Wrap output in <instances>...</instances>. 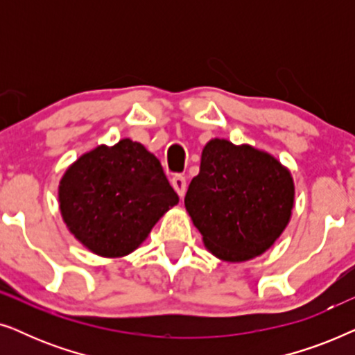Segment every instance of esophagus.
Segmentation results:
<instances>
[{"label": "esophagus", "instance_id": "esophagus-1", "mask_svg": "<svg viewBox=\"0 0 355 355\" xmlns=\"http://www.w3.org/2000/svg\"><path fill=\"white\" fill-rule=\"evenodd\" d=\"M171 186L174 187V191L178 192V196L182 198L184 193H186V187H187L186 178L181 176V174H176V176H173V179H171Z\"/></svg>", "mask_w": 355, "mask_h": 355}]
</instances>
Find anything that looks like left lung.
I'll return each mask as SVG.
<instances>
[{"instance_id": "left-lung-1", "label": "left lung", "mask_w": 355, "mask_h": 355, "mask_svg": "<svg viewBox=\"0 0 355 355\" xmlns=\"http://www.w3.org/2000/svg\"><path fill=\"white\" fill-rule=\"evenodd\" d=\"M294 198L293 174L278 158L249 144L211 139L184 203L207 250L241 263L263 254L283 234Z\"/></svg>"}]
</instances>
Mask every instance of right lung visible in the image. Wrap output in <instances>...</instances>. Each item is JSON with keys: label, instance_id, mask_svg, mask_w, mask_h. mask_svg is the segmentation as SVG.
<instances>
[{"label": "right lung", "instance_id": "1", "mask_svg": "<svg viewBox=\"0 0 355 355\" xmlns=\"http://www.w3.org/2000/svg\"><path fill=\"white\" fill-rule=\"evenodd\" d=\"M58 200L62 221L87 250L119 259L140 247L179 197L159 159L121 139L80 155L62 174Z\"/></svg>", "mask_w": 355, "mask_h": 355}]
</instances>
